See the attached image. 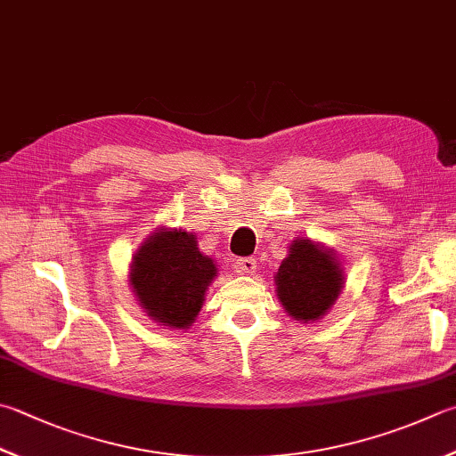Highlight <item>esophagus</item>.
<instances>
[{"label":"esophagus","instance_id":"esophagus-1","mask_svg":"<svg viewBox=\"0 0 456 456\" xmlns=\"http://www.w3.org/2000/svg\"><path fill=\"white\" fill-rule=\"evenodd\" d=\"M257 268V264L254 257H240L236 262V272L242 273V276H248V273H254Z\"/></svg>","mask_w":456,"mask_h":456}]
</instances>
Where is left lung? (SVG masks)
I'll list each match as a JSON object with an SVG mask.
<instances>
[{
  "label": "left lung",
  "mask_w": 456,
  "mask_h": 456,
  "mask_svg": "<svg viewBox=\"0 0 456 456\" xmlns=\"http://www.w3.org/2000/svg\"><path fill=\"white\" fill-rule=\"evenodd\" d=\"M341 268L330 252L309 240H296L276 273L278 297L286 312L302 322H315L341 291Z\"/></svg>",
  "instance_id": "obj_1"
}]
</instances>
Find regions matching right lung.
<instances>
[{"label": "right lung", "instance_id": "right-lung-1", "mask_svg": "<svg viewBox=\"0 0 456 456\" xmlns=\"http://www.w3.org/2000/svg\"><path fill=\"white\" fill-rule=\"evenodd\" d=\"M216 264L183 230L159 232L134 256L131 283L152 320L184 330L199 315Z\"/></svg>", "mask_w": 456, "mask_h": 456}]
</instances>
